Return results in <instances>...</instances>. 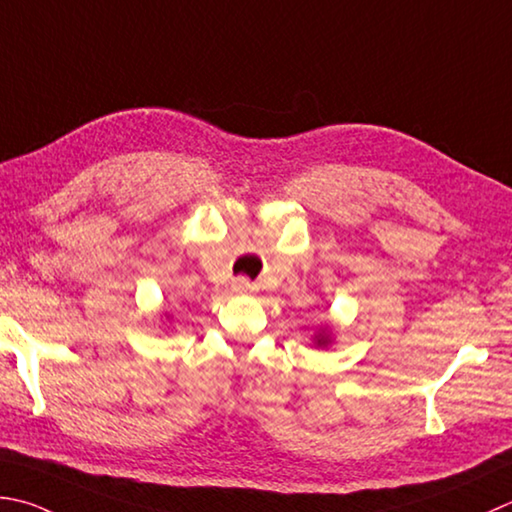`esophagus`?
I'll use <instances>...</instances> for the list:
<instances>
[{"label": "esophagus", "instance_id": "obj_1", "mask_svg": "<svg viewBox=\"0 0 512 512\" xmlns=\"http://www.w3.org/2000/svg\"><path fill=\"white\" fill-rule=\"evenodd\" d=\"M255 290H257V284H253L246 277H237L233 282V293H237V295H253Z\"/></svg>", "mask_w": 512, "mask_h": 512}]
</instances>
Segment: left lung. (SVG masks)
Instances as JSON below:
<instances>
[{"mask_svg":"<svg viewBox=\"0 0 512 512\" xmlns=\"http://www.w3.org/2000/svg\"><path fill=\"white\" fill-rule=\"evenodd\" d=\"M328 344H330V333H328L326 328L319 330V333L315 335V346L322 348V346H328Z\"/></svg>","mask_w":512,"mask_h":512,"instance_id":"left-lung-1","label":"left lung"}]
</instances>
